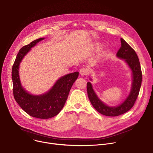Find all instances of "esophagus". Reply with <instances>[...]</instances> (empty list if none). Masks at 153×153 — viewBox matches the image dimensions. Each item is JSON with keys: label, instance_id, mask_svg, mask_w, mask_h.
Returning a JSON list of instances; mask_svg holds the SVG:
<instances>
[{"label": "esophagus", "instance_id": "34e87169", "mask_svg": "<svg viewBox=\"0 0 153 153\" xmlns=\"http://www.w3.org/2000/svg\"><path fill=\"white\" fill-rule=\"evenodd\" d=\"M81 75L82 76H86L89 73V70L88 68H82L81 70H80V72H79Z\"/></svg>", "mask_w": 153, "mask_h": 153}]
</instances>
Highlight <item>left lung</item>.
I'll return each instance as SVG.
<instances>
[{"label":"left lung","mask_w":153,"mask_h":153,"mask_svg":"<svg viewBox=\"0 0 153 153\" xmlns=\"http://www.w3.org/2000/svg\"><path fill=\"white\" fill-rule=\"evenodd\" d=\"M121 42V46L117 51L116 56L125 60L131 68L133 75L132 89L126 100L118 107H108L97 97L90 82L87 83L88 96L92 106L102 114L108 116H117L130 110L135 103L142 85V73L137 54L132 47L122 38Z\"/></svg>","instance_id":"obj_1"}]
</instances>
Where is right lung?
<instances>
[{
    "mask_svg": "<svg viewBox=\"0 0 153 153\" xmlns=\"http://www.w3.org/2000/svg\"><path fill=\"white\" fill-rule=\"evenodd\" d=\"M35 40L20 49L13 65L11 76L13 96L21 108L30 116L39 119H48L57 115L65 103L70 89L77 79L78 72L67 74L59 79L52 89L45 94L33 96L21 86L19 77V66L24 57L39 42Z\"/></svg>",
    "mask_w": 153,
    "mask_h": 153,
    "instance_id": "obj_1",
    "label": "right lung"
}]
</instances>
